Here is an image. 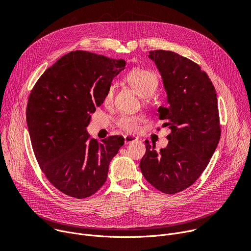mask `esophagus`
Returning <instances> with one entry per match:
<instances>
[{"label":"esophagus","mask_w":251,"mask_h":251,"mask_svg":"<svg viewBox=\"0 0 251 251\" xmlns=\"http://www.w3.org/2000/svg\"><path fill=\"white\" fill-rule=\"evenodd\" d=\"M135 141H137V138L134 137V136H129V135L124 136V142H125V144L133 143V142H135Z\"/></svg>","instance_id":"1"}]
</instances>
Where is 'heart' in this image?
I'll return each mask as SVG.
<instances>
[{"mask_svg": "<svg viewBox=\"0 0 251 251\" xmlns=\"http://www.w3.org/2000/svg\"><path fill=\"white\" fill-rule=\"evenodd\" d=\"M125 79L129 85L134 89L141 97L152 96L158 88L157 75L147 70L134 69L130 71L126 75ZM114 95V87L110 86L106 92L104 101L106 104L112 102ZM142 121V117L139 115H121L116 120V125L119 129L127 133H134L138 129L139 123Z\"/></svg>", "mask_w": 251, "mask_h": 251, "instance_id": "1", "label": "heart"}]
</instances>
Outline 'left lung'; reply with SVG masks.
<instances>
[{
    "label": "left lung",
    "mask_w": 251,
    "mask_h": 251,
    "mask_svg": "<svg viewBox=\"0 0 251 251\" xmlns=\"http://www.w3.org/2000/svg\"><path fill=\"white\" fill-rule=\"evenodd\" d=\"M168 94V106L158 118L168 126L169 144L159 151L145 141L140 170L158 191L174 195L200 177L221 136L217 95L208 75L191 59L168 50L150 51Z\"/></svg>",
    "instance_id": "1"
}]
</instances>
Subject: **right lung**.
Here are the masks:
<instances>
[{"mask_svg": "<svg viewBox=\"0 0 251 251\" xmlns=\"http://www.w3.org/2000/svg\"><path fill=\"white\" fill-rule=\"evenodd\" d=\"M125 64L75 50L48 68L30 93L26 118L33 151L49 182L70 197L85 199L101 189L124 144L118 135L99 143L86 128Z\"/></svg>", "mask_w": 251, "mask_h": 251, "instance_id": "add662e5", "label": "right lung"}]
</instances>
